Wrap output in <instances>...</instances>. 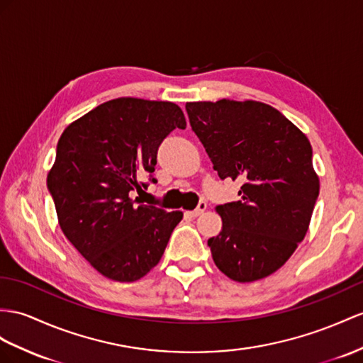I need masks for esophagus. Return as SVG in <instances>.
I'll use <instances>...</instances> for the list:
<instances>
[{
  "mask_svg": "<svg viewBox=\"0 0 363 363\" xmlns=\"http://www.w3.org/2000/svg\"><path fill=\"white\" fill-rule=\"evenodd\" d=\"M207 210V202L206 201H201L199 203H198V207L194 208V210H191V211H187V215L190 216V218H198L199 215H202L203 211Z\"/></svg>",
  "mask_w": 363,
  "mask_h": 363,
  "instance_id": "esophagus-1",
  "label": "esophagus"
}]
</instances>
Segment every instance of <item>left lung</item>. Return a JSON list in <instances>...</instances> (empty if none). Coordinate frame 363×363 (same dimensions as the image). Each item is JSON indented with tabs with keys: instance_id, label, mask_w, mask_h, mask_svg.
Segmentation results:
<instances>
[{
	"instance_id": "left-lung-1",
	"label": "left lung",
	"mask_w": 363,
	"mask_h": 363,
	"mask_svg": "<svg viewBox=\"0 0 363 363\" xmlns=\"http://www.w3.org/2000/svg\"><path fill=\"white\" fill-rule=\"evenodd\" d=\"M185 110L219 178L244 182L239 201L216 207L213 261L236 282L270 276L303 240L319 196L308 138L264 102H187Z\"/></svg>"
}]
</instances>
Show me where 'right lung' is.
Here are the masks:
<instances>
[{
    "instance_id": "obj_1",
    "label": "right lung",
    "mask_w": 363,
    "mask_h": 363,
    "mask_svg": "<svg viewBox=\"0 0 363 363\" xmlns=\"http://www.w3.org/2000/svg\"><path fill=\"white\" fill-rule=\"evenodd\" d=\"M187 123L167 101L118 98L64 130L48 189L60 227L102 276L135 282L161 261L182 211L144 206L161 143Z\"/></svg>"
}]
</instances>
